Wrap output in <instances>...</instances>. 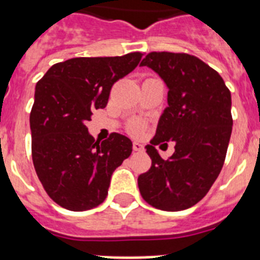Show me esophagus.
<instances>
[{
	"instance_id": "1",
	"label": "esophagus",
	"mask_w": 260,
	"mask_h": 260,
	"mask_svg": "<svg viewBox=\"0 0 260 260\" xmlns=\"http://www.w3.org/2000/svg\"><path fill=\"white\" fill-rule=\"evenodd\" d=\"M133 150L141 152V151H143V144L139 143V142H134V143H133Z\"/></svg>"
}]
</instances>
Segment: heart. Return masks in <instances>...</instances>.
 <instances>
[{
    "label": "heart",
    "mask_w": 260,
    "mask_h": 260,
    "mask_svg": "<svg viewBox=\"0 0 260 260\" xmlns=\"http://www.w3.org/2000/svg\"><path fill=\"white\" fill-rule=\"evenodd\" d=\"M144 126L146 125H144L143 121H141V119H135V121L130 122V125H128V130H130L133 134H139V133L144 128Z\"/></svg>",
    "instance_id": "1"
}]
</instances>
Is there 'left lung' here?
<instances>
[{
	"mask_svg": "<svg viewBox=\"0 0 260 260\" xmlns=\"http://www.w3.org/2000/svg\"><path fill=\"white\" fill-rule=\"evenodd\" d=\"M164 79L168 105L147 146L152 164L138 177L142 197L162 211H182L206 197L224 165L232 134V98L224 79L187 53L151 52L141 62ZM173 140L164 160L154 148Z\"/></svg>",
	"mask_w": 260,
	"mask_h": 260,
	"instance_id": "8db88e82",
	"label": "left lung"
}]
</instances>
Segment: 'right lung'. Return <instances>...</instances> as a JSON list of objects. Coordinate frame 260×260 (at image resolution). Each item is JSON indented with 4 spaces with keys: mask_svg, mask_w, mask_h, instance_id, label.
Listing matches in <instances>:
<instances>
[{
    "mask_svg": "<svg viewBox=\"0 0 260 260\" xmlns=\"http://www.w3.org/2000/svg\"><path fill=\"white\" fill-rule=\"evenodd\" d=\"M143 53L77 57L54 63L36 84L29 114L32 161L53 202L87 211L105 201L110 177L133 151L132 141L112 133L104 142L88 134L93 109L107 107L117 80L132 73Z\"/></svg>",
    "mask_w": 260,
    "mask_h": 260,
    "instance_id": "1",
    "label": "right lung"
}]
</instances>
